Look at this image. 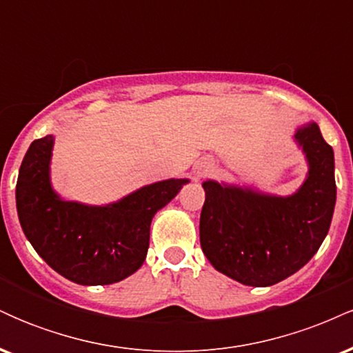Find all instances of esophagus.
Here are the masks:
<instances>
[{
  "instance_id": "34e87169",
  "label": "esophagus",
  "mask_w": 353,
  "mask_h": 353,
  "mask_svg": "<svg viewBox=\"0 0 353 353\" xmlns=\"http://www.w3.org/2000/svg\"><path fill=\"white\" fill-rule=\"evenodd\" d=\"M210 171H212V164H210L209 161H201V163L196 165V176L197 177L205 176V174H209Z\"/></svg>"
}]
</instances>
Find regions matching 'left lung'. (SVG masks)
I'll return each mask as SVG.
<instances>
[{
  "label": "left lung",
  "mask_w": 353,
  "mask_h": 353,
  "mask_svg": "<svg viewBox=\"0 0 353 353\" xmlns=\"http://www.w3.org/2000/svg\"><path fill=\"white\" fill-rule=\"evenodd\" d=\"M294 141L309 171L290 196L202 182V252L214 269L244 285L269 287L290 277L314 257L330 229L337 201L334 149L314 121L299 125Z\"/></svg>",
  "instance_id": "obj_1"
}]
</instances>
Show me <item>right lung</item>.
Wrapping results in <instances>:
<instances>
[{
    "label": "right lung",
    "mask_w": 353,
    "mask_h": 353,
    "mask_svg": "<svg viewBox=\"0 0 353 353\" xmlns=\"http://www.w3.org/2000/svg\"><path fill=\"white\" fill-rule=\"evenodd\" d=\"M54 136L31 143L16 182V209L31 245L51 269L79 285H109L134 274L149 249L152 217L189 179L143 185L104 205L66 201L52 189Z\"/></svg>",
    "instance_id": "obj_1"
}]
</instances>
